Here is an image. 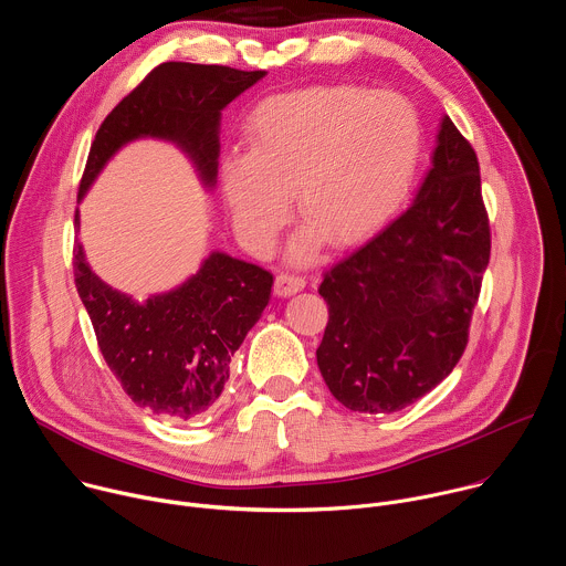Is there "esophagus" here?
Wrapping results in <instances>:
<instances>
[{
	"label": "esophagus",
	"instance_id": "esophagus-1",
	"mask_svg": "<svg viewBox=\"0 0 566 566\" xmlns=\"http://www.w3.org/2000/svg\"><path fill=\"white\" fill-rule=\"evenodd\" d=\"M304 289V277L300 275H291V273H280L275 277V293L280 297H289V295H295L297 291Z\"/></svg>",
	"mask_w": 566,
	"mask_h": 566
}]
</instances>
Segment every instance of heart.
Masks as SVG:
<instances>
[{"label": "heart", "mask_w": 566, "mask_h": 566, "mask_svg": "<svg viewBox=\"0 0 566 566\" xmlns=\"http://www.w3.org/2000/svg\"><path fill=\"white\" fill-rule=\"evenodd\" d=\"M421 151L412 105L391 92L349 85L308 87L260 103L251 149L221 160V190L239 237L271 247L286 221L291 192L306 214L291 258L306 260L325 234L354 244L406 197Z\"/></svg>", "instance_id": "heart-1"}]
</instances>
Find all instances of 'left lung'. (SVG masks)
Wrapping results in <instances>:
<instances>
[{
    "mask_svg": "<svg viewBox=\"0 0 566 566\" xmlns=\"http://www.w3.org/2000/svg\"><path fill=\"white\" fill-rule=\"evenodd\" d=\"M489 258L476 154L443 116L410 208L319 282L329 322L315 356L336 400L391 415L434 389L465 349Z\"/></svg>",
    "mask_w": 566,
    "mask_h": 566,
    "instance_id": "obj_1",
    "label": "left lung"
}]
</instances>
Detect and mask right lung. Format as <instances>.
Segmentation results:
<instances>
[{"instance_id":"1","label":"right lung","mask_w":566,"mask_h":566,"mask_svg":"<svg viewBox=\"0 0 566 566\" xmlns=\"http://www.w3.org/2000/svg\"><path fill=\"white\" fill-rule=\"evenodd\" d=\"M266 71L164 62L103 120L80 181L83 201L109 160L129 143H172L212 192L219 168L221 112ZM80 230V210H75ZM73 271L105 363L138 408L172 421L210 410L223 391L232 354L271 300L273 275L258 264L212 251L179 286L147 300L103 282L75 241Z\"/></svg>"}]
</instances>
